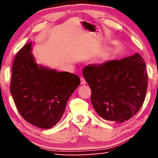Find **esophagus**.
Segmentation results:
<instances>
[{
  "label": "esophagus",
  "instance_id": "esophagus-1",
  "mask_svg": "<svg viewBox=\"0 0 158 158\" xmlns=\"http://www.w3.org/2000/svg\"><path fill=\"white\" fill-rule=\"evenodd\" d=\"M81 79V85H85V84H86V81H85L84 77H81V79Z\"/></svg>",
  "mask_w": 158,
  "mask_h": 158
}]
</instances>
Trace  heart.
<instances>
[{
  "label": "heart",
  "instance_id": "1",
  "mask_svg": "<svg viewBox=\"0 0 158 158\" xmlns=\"http://www.w3.org/2000/svg\"><path fill=\"white\" fill-rule=\"evenodd\" d=\"M103 60H104V58H97V59H96L95 61L97 63H100L102 62H103Z\"/></svg>",
  "mask_w": 158,
  "mask_h": 158
}]
</instances>
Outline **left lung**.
<instances>
[{
  "label": "left lung",
  "mask_w": 158,
  "mask_h": 158,
  "mask_svg": "<svg viewBox=\"0 0 158 158\" xmlns=\"http://www.w3.org/2000/svg\"><path fill=\"white\" fill-rule=\"evenodd\" d=\"M83 75L91 89V102L106 121L123 123L139 111L145 99L148 75L146 63L136 53L120 60L89 65Z\"/></svg>",
  "instance_id": "8db88e82"
}]
</instances>
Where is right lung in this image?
Returning a JSON list of instances; mask_svg holds the SVG:
<instances>
[{"label": "right lung", "mask_w": 158, "mask_h": 158, "mask_svg": "<svg viewBox=\"0 0 158 158\" xmlns=\"http://www.w3.org/2000/svg\"><path fill=\"white\" fill-rule=\"evenodd\" d=\"M31 42L19 51L12 65L10 92L19 114L29 123L49 129L58 123L79 77L38 65Z\"/></svg>", "instance_id": "right-lung-1"}]
</instances>
